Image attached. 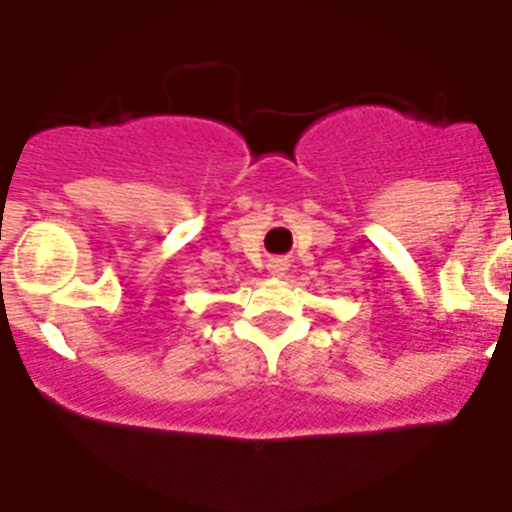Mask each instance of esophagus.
I'll use <instances>...</instances> for the list:
<instances>
[{
  "label": "esophagus",
  "mask_w": 512,
  "mask_h": 512,
  "mask_svg": "<svg viewBox=\"0 0 512 512\" xmlns=\"http://www.w3.org/2000/svg\"><path fill=\"white\" fill-rule=\"evenodd\" d=\"M267 270L280 278V275H285V270H288V262H285L283 257H273V260L267 262Z\"/></svg>",
  "instance_id": "34e87169"
}]
</instances>
